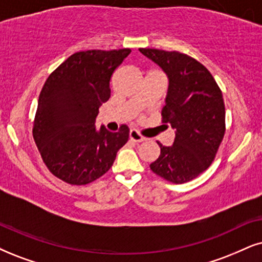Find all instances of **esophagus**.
Listing matches in <instances>:
<instances>
[{"label": "esophagus", "instance_id": "obj_1", "mask_svg": "<svg viewBox=\"0 0 262 262\" xmlns=\"http://www.w3.org/2000/svg\"><path fill=\"white\" fill-rule=\"evenodd\" d=\"M129 139H130V140L134 141V142L145 141V138L142 137V135L139 133L138 130H135V129H130V132H129Z\"/></svg>", "mask_w": 262, "mask_h": 262}]
</instances>
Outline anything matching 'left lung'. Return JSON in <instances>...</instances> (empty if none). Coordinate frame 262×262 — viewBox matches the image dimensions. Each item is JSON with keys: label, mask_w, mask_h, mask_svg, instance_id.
I'll return each instance as SVG.
<instances>
[{"label": "left lung", "mask_w": 262, "mask_h": 262, "mask_svg": "<svg viewBox=\"0 0 262 262\" xmlns=\"http://www.w3.org/2000/svg\"><path fill=\"white\" fill-rule=\"evenodd\" d=\"M139 51L169 79L162 117L175 129L174 144L163 146L158 142L161 155L150 168L173 184L187 183L209 167L224 139L223 93L208 69L196 59L161 49Z\"/></svg>", "instance_id": "obj_1"}]
</instances>
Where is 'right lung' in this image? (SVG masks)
<instances>
[{
    "label": "right lung",
    "instance_id": "1",
    "mask_svg": "<svg viewBox=\"0 0 262 262\" xmlns=\"http://www.w3.org/2000/svg\"><path fill=\"white\" fill-rule=\"evenodd\" d=\"M130 52H77L43 85L32 135L49 171L65 183L85 185L102 177L128 141L127 125L117 133L105 127L98 130L95 118L111 95L112 74Z\"/></svg>",
    "mask_w": 262,
    "mask_h": 262
}]
</instances>
